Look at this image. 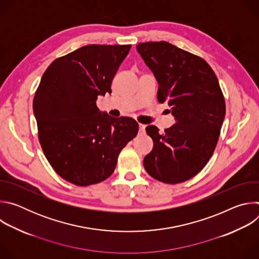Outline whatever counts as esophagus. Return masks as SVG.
Wrapping results in <instances>:
<instances>
[{
	"instance_id": "34e87169",
	"label": "esophagus",
	"mask_w": 259,
	"mask_h": 259,
	"mask_svg": "<svg viewBox=\"0 0 259 259\" xmlns=\"http://www.w3.org/2000/svg\"><path fill=\"white\" fill-rule=\"evenodd\" d=\"M145 133V125L143 124H139V134L142 135Z\"/></svg>"
}]
</instances>
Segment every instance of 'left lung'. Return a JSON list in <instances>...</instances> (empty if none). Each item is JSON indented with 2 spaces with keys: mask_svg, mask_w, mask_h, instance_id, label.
<instances>
[{
  "mask_svg": "<svg viewBox=\"0 0 259 259\" xmlns=\"http://www.w3.org/2000/svg\"><path fill=\"white\" fill-rule=\"evenodd\" d=\"M157 79L158 100L168 102L176 123L163 133L145 128L154 141L143 165L152 177L179 183L197 175L208 163L226 116V102L217 77L201 57L168 42L136 46Z\"/></svg>",
  "mask_w": 259,
  "mask_h": 259,
  "instance_id": "obj_1",
  "label": "left lung"
}]
</instances>
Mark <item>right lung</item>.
<instances>
[{
	"mask_svg": "<svg viewBox=\"0 0 259 259\" xmlns=\"http://www.w3.org/2000/svg\"><path fill=\"white\" fill-rule=\"evenodd\" d=\"M131 45H87L55 59L45 70L32 108L43 152L63 179L80 187L113 174L120 152L138 132L128 117L96 105Z\"/></svg>",
	"mask_w": 259,
	"mask_h": 259,
	"instance_id": "1",
	"label": "right lung"
}]
</instances>
